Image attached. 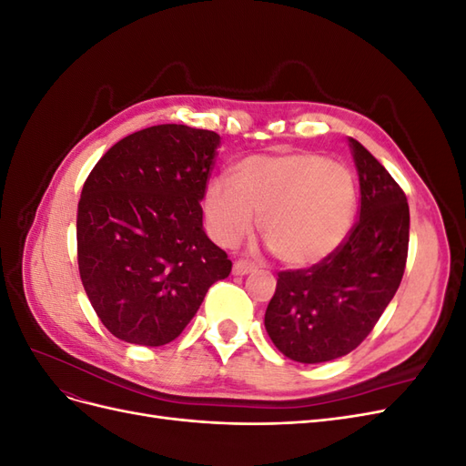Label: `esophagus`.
Listing matches in <instances>:
<instances>
[{
    "instance_id": "obj_1",
    "label": "esophagus",
    "mask_w": 466,
    "mask_h": 466,
    "mask_svg": "<svg viewBox=\"0 0 466 466\" xmlns=\"http://www.w3.org/2000/svg\"><path fill=\"white\" fill-rule=\"evenodd\" d=\"M252 270H255V266H252V264L247 262V260H237V262L233 264V274H235V276H247V274H250Z\"/></svg>"
}]
</instances>
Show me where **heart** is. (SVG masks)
<instances>
[{"mask_svg":"<svg viewBox=\"0 0 466 466\" xmlns=\"http://www.w3.org/2000/svg\"><path fill=\"white\" fill-rule=\"evenodd\" d=\"M358 187L350 168L319 153L252 155L228 177L211 178L204 194L209 231L225 247L255 228L278 260L293 268L327 260L351 231Z\"/></svg>","mask_w":466,"mask_h":466,"instance_id":"heart-1","label":"heart"}]
</instances>
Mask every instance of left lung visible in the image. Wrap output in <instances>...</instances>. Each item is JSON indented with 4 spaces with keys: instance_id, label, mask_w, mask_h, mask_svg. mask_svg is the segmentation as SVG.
I'll return each instance as SVG.
<instances>
[{
    "instance_id": "1",
    "label": "left lung",
    "mask_w": 466,
    "mask_h": 466,
    "mask_svg": "<svg viewBox=\"0 0 466 466\" xmlns=\"http://www.w3.org/2000/svg\"><path fill=\"white\" fill-rule=\"evenodd\" d=\"M360 177V219L334 255L307 270L278 274L264 327L274 346L299 363L356 350L397 293L408 257L410 211L387 168L350 137Z\"/></svg>"
}]
</instances>
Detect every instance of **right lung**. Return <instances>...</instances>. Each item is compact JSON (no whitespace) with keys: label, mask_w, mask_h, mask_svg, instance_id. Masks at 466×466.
Returning <instances> with one entry per match:
<instances>
[{"label":"right lung","mask_w":466,"mask_h":466,"mask_svg":"<svg viewBox=\"0 0 466 466\" xmlns=\"http://www.w3.org/2000/svg\"><path fill=\"white\" fill-rule=\"evenodd\" d=\"M219 144L209 130L151 126L112 146L83 185L79 276L96 317L124 342H173L231 272L200 206Z\"/></svg>","instance_id":"obj_1"}]
</instances>
